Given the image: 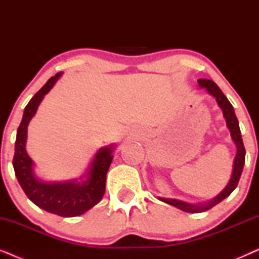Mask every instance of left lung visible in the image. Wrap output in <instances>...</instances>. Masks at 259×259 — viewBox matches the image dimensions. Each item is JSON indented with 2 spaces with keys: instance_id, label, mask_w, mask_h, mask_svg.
I'll return each mask as SVG.
<instances>
[{
  "instance_id": "1",
  "label": "left lung",
  "mask_w": 259,
  "mask_h": 259,
  "mask_svg": "<svg viewBox=\"0 0 259 259\" xmlns=\"http://www.w3.org/2000/svg\"><path fill=\"white\" fill-rule=\"evenodd\" d=\"M198 84H199L200 88H205V91L214 99L218 107L222 109L223 116H224L226 121V127H228V130L230 131V136H231V139L236 146V155L235 159H233L232 172L231 176H230L229 183L226 184L224 189H223L214 198H212V199L204 201V203L193 204L189 203V201L175 199V198H158L159 200L164 201V203L168 205H172V206L179 208V210H182L184 212H189V213H199V212H205L210 210V208L221 203L222 200H224L225 198H228L230 194L233 192V190L236 189L237 185H238L239 178L243 172L244 162H245V148H244L238 120H237L235 109H233L231 102L228 100V98L223 94L221 88H219L213 81L207 79H199L198 80Z\"/></svg>"
}]
</instances>
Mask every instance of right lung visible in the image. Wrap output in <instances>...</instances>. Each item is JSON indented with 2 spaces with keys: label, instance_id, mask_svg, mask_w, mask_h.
Segmentation results:
<instances>
[{
  "label": "right lung",
  "instance_id": "right-lung-1",
  "mask_svg": "<svg viewBox=\"0 0 259 259\" xmlns=\"http://www.w3.org/2000/svg\"><path fill=\"white\" fill-rule=\"evenodd\" d=\"M61 76L62 72L52 76L24 108L22 121L16 133L13 166L19 184L35 205L49 213L75 217L91 210L104 197L106 176L114 157L113 152L116 145L111 144L99 148L86 171L79 178L65 182H47L36 175V165L27 153L28 125L36 114L45 95L49 93Z\"/></svg>",
  "mask_w": 259,
  "mask_h": 259
}]
</instances>
